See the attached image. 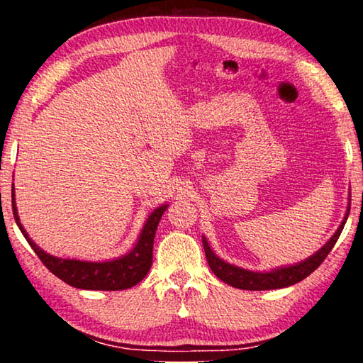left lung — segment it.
Listing matches in <instances>:
<instances>
[{
  "instance_id": "left-lung-1",
  "label": "left lung",
  "mask_w": 363,
  "mask_h": 363,
  "mask_svg": "<svg viewBox=\"0 0 363 363\" xmlns=\"http://www.w3.org/2000/svg\"><path fill=\"white\" fill-rule=\"evenodd\" d=\"M349 211H351V199H349L346 214H344V218L341 220L340 227L336 229V232L330 237V240L325 243L320 250L315 251L312 256L306 257L304 261L290 264V266L275 267L270 270H256L255 272V270L238 267L235 264H230L224 259H220V257L211 250L210 243H208L206 237L203 235L201 242H203L208 266L211 267L213 274L216 275L218 279L223 280L224 284L230 285L233 288H240V290L261 291V290H279V288L291 286L294 284H298V281L304 280L307 275H311L325 261V257L328 256L331 248L335 247V243L341 235L342 227L346 224L347 216H349Z\"/></svg>"
}]
</instances>
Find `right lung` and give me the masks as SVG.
I'll return each mask as SVG.
<instances>
[{"label":"right lung","instance_id":"obj_1","mask_svg":"<svg viewBox=\"0 0 363 363\" xmlns=\"http://www.w3.org/2000/svg\"><path fill=\"white\" fill-rule=\"evenodd\" d=\"M168 205L164 203L153 210L149 216H147L145 223L140 229L138 237V242L133 245V248L128 251L126 255L113 257V259L107 261H83V259H73V257H59L46 253L36 245L27 230L23 229L21 223L19 213H17L16 206V192L14 184H12V213H14L16 224L19 225L22 235L26 237L30 247L41 259V262L51 270V272L64 280L65 284L70 286L79 288V290H101V291H116V290H126L138 285L139 281L145 279L147 272L152 267V257H153V238H155V232L160 219H162L163 213L167 211Z\"/></svg>","mask_w":363,"mask_h":363}]
</instances>
